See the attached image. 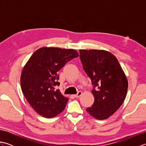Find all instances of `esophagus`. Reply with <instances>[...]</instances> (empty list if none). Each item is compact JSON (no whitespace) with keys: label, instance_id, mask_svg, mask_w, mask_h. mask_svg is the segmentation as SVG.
<instances>
[{"label":"esophagus","instance_id":"esophagus-1","mask_svg":"<svg viewBox=\"0 0 146 146\" xmlns=\"http://www.w3.org/2000/svg\"><path fill=\"white\" fill-rule=\"evenodd\" d=\"M82 95V92H81V91H79L78 93H77V94H76V95H74V97H75V98H78V97H80V96H81Z\"/></svg>","mask_w":146,"mask_h":146}]
</instances>
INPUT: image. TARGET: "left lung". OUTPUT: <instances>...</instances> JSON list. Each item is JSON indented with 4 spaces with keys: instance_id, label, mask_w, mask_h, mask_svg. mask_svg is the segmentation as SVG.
<instances>
[{
    "instance_id": "obj_1",
    "label": "left lung",
    "mask_w": 146,
    "mask_h": 146,
    "mask_svg": "<svg viewBox=\"0 0 146 146\" xmlns=\"http://www.w3.org/2000/svg\"><path fill=\"white\" fill-rule=\"evenodd\" d=\"M83 68L93 85L95 100L86 109L93 117L107 119L115 112L126 97L128 81L117 59L105 50L80 49Z\"/></svg>"
}]
</instances>
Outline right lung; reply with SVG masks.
<instances>
[{
    "label": "right lung",
    "instance_id": "right-lung-1",
    "mask_svg": "<svg viewBox=\"0 0 146 146\" xmlns=\"http://www.w3.org/2000/svg\"><path fill=\"white\" fill-rule=\"evenodd\" d=\"M78 56L73 49L43 47L34 52L24 66L21 75L22 92L40 115L49 119L64 110L68 98L60 90H55V86L60 85L58 71Z\"/></svg>",
    "mask_w": 146,
    "mask_h": 146
}]
</instances>
